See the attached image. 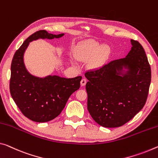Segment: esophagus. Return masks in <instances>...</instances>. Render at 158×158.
<instances>
[{"label": "esophagus", "mask_w": 158, "mask_h": 158, "mask_svg": "<svg viewBox=\"0 0 158 158\" xmlns=\"http://www.w3.org/2000/svg\"><path fill=\"white\" fill-rule=\"evenodd\" d=\"M87 83V80L85 79V78H82V80H81V86H84V85H85V84Z\"/></svg>", "instance_id": "1"}]
</instances>
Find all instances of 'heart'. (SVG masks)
<instances>
[{
    "label": "heart",
    "mask_w": 158,
    "mask_h": 158,
    "mask_svg": "<svg viewBox=\"0 0 158 158\" xmlns=\"http://www.w3.org/2000/svg\"><path fill=\"white\" fill-rule=\"evenodd\" d=\"M111 50L109 46L102 45L93 40H87L78 44L75 48L74 55L81 61H89L94 68L100 67L109 59Z\"/></svg>",
    "instance_id": "obj_1"
}]
</instances>
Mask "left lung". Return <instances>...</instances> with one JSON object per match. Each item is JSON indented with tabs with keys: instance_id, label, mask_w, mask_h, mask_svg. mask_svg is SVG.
Instances as JSON below:
<instances>
[{
	"instance_id": "8db88e82",
	"label": "left lung",
	"mask_w": 158,
	"mask_h": 158,
	"mask_svg": "<svg viewBox=\"0 0 158 158\" xmlns=\"http://www.w3.org/2000/svg\"><path fill=\"white\" fill-rule=\"evenodd\" d=\"M131 49L123 59L112 60L99 69L87 71V110L99 125L106 128L124 125L146 102L151 69L138 41L131 40ZM128 71L120 73L123 67Z\"/></svg>"
}]
</instances>
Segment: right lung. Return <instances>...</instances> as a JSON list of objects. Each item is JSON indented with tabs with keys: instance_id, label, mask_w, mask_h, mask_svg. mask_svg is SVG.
Returning a JSON list of instances; mask_svg holds the SVG:
<instances>
[{
	"instance_id": "1",
	"label": "right lung",
	"mask_w": 158,
	"mask_h": 158,
	"mask_svg": "<svg viewBox=\"0 0 158 158\" xmlns=\"http://www.w3.org/2000/svg\"><path fill=\"white\" fill-rule=\"evenodd\" d=\"M40 30L30 35L15 53L11 64L10 92L24 116L35 122H47L59 116L70 96L80 88L81 76L65 78L49 76L44 78L31 76L27 71L23 55L29 44L37 39L59 38Z\"/></svg>"
}]
</instances>
